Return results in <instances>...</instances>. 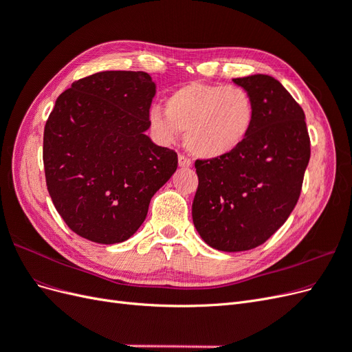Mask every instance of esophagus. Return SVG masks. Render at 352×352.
I'll use <instances>...</instances> for the list:
<instances>
[{
    "mask_svg": "<svg viewBox=\"0 0 352 352\" xmlns=\"http://www.w3.org/2000/svg\"><path fill=\"white\" fill-rule=\"evenodd\" d=\"M177 162H179V166H180V167H184V168H189L190 166H192V163H190V160H189L188 157L182 155V154H180V155H179V158H177Z\"/></svg>",
    "mask_w": 352,
    "mask_h": 352,
    "instance_id": "1",
    "label": "esophagus"
}]
</instances>
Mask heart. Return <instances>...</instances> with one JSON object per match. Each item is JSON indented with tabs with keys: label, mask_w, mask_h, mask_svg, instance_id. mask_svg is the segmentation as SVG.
I'll return each instance as SVG.
<instances>
[{
	"label": "heart",
	"mask_w": 352,
	"mask_h": 352,
	"mask_svg": "<svg viewBox=\"0 0 352 352\" xmlns=\"http://www.w3.org/2000/svg\"><path fill=\"white\" fill-rule=\"evenodd\" d=\"M255 104L247 89L235 85L190 82L166 100V111L153 107L148 122L158 142L172 145L185 132L194 155L216 160L235 153L250 136Z\"/></svg>",
	"instance_id": "1"
}]
</instances>
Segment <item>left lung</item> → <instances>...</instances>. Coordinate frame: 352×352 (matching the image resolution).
I'll return each instance as SVG.
<instances>
[{
    "mask_svg": "<svg viewBox=\"0 0 352 352\" xmlns=\"http://www.w3.org/2000/svg\"><path fill=\"white\" fill-rule=\"evenodd\" d=\"M255 104L247 141L235 153L197 160L192 220L219 251L252 250L267 241L295 208L310 162L305 114L269 74L233 79Z\"/></svg>",
    "mask_w": 352,
    "mask_h": 352,
    "instance_id": "left-lung-1",
    "label": "left lung"
}]
</instances>
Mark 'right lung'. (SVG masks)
<instances>
[{
  "instance_id": "obj_1",
  "label": "right lung",
  "mask_w": 352,
  "mask_h": 352,
  "mask_svg": "<svg viewBox=\"0 0 352 352\" xmlns=\"http://www.w3.org/2000/svg\"><path fill=\"white\" fill-rule=\"evenodd\" d=\"M155 83L145 72L111 70L72 83L44 129L45 179L66 225L97 243L129 239L177 168V154L145 131Z\"/></svg>"
}]
</instances>
